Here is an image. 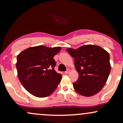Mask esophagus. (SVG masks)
<instances>
[{
  "mask_svg": "<svg viewBox=\"0 0 123 123\" xmlns=\"http://www.w3.org/2000/svg\"><path fill=\"white\" fill-rule=\"evenodd\" d=\"M70 72V69H67V70L66 71H65V74H68Z\"/></svg>",
  "mask_w": 123,
  "mask_h": 123,
  "instance_id": "esophagus-1",
  "label": "esophagus"
}]
</instances>
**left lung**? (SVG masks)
I'll return each mask as SVG.
<instances>
[{
	"instance_id": "1",
	"label": "left lung",
	"mask_w": 123,
	"mask_h": 123,
	"mask_svg": "<svg viewBox=\"0 0 123 123\" xmlns=\"http://www.w3.org/2000/svg\"><path fill=\"white\" fill-rule=\"evenodd\" d=\"M66 50L75 59L74 65L79 73L73 83L76 92L81 95L91 96L99 92L106 83L111 71L110 54L97 45H86L77 49Z\"/></svg>"
}]
</instances>
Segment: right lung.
I'll return each mask as SVG.
<instances>
[{"mask_svg": "<svg viewBox=\"0 0 123 123\" xmlns=\"http://www.w3.org/2000/svg\"><path fill=\"white\" fill-rule=\"evenodd\" d=\"M61 49L40 45L23 50L17 57L18 77L23 87L38 98L49 96L55 91L62 75L54 70L53 57Z\"/></svg>", "mask_w": 123, "mask_h": 123, "instance_id": "1", "label": "right lung"}]
</instances>
